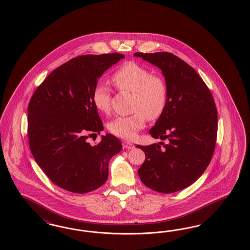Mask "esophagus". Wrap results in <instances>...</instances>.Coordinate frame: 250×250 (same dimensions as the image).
<instances>
[{"label":"esophagus","instance_id":"obj_1","mask_svg":"<svg viewBox=\"0 0 250 250\" xmlns=\"http://www.w3.org/2000/svg\"><path fill=\"white\" fill-rule=\"evenodd\" d=\"M123 147L126 148V149H133V148H135V146H134V144L130 143V142H127V141H124L123 142Z\"/></svg>","mask_w":250,"mask_h":250}]
</instances>
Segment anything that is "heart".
Masks as SVG:
<instances>
[{
    "label": "heart",
    "mask_w": 250,
    "mask_h": 250,
    "mask_svg": "<svg viewBox=\"0 0 250 250\" xmlns=\"http://www.w3.org/2000/svg\"><path fill=\"white\" fill-rule=\"evenodd\" d=\"M112 80L118 91L133 93L131 110L134 114L115 118L109 124L108 128L114 136L132 140L138 131L144 128L146 117L155 121L164 113L168 98L167 86L161 77L153 75L150 69L135 61L124 63L114 71ZM111 93L112 91L105 83L95 84L91 100L99 112H110Z\"/></svg>",
    "instance_id": "1"
}]
</instances>
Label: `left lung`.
I'll return each instance as SVG.
<instances>
[{"label":"left lung","mask_w":250,"mask_h":250,"mask_svg":"<svg viewBox=\"0 0 250 250\" xmlns=\"http://www.w3.org/2000/svg\"><path fill=\"white\" fill-rule=\"evenodd\" d=\"M134 55L161 69L168 91L166 109L149 131L166 143L136 146L146 154L137 172L146 187L172 193L192 184L209 165L217 110L209 88L185 61L168 52Z\"/></svg>","instance_id":"1"}]
</instances>
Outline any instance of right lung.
Masks as SVG:
<instances>
[{
    "instance_id": "obj_1",
    "label": "right lung",
    "mask_w": 250,
    "mask_h": 250,
    "mask_svg": "<svg viewBox=\"0 0 250 250\" xmlns=\"http://www.w3.org/2000/svg\"><path fill=\"white\" fill-rule=\"evenodd\" d=\"M125 56L83 55L56 68L28 104V141L34 159L54 184L74 193L98 189L108 178L109 161L121 151L111 134L91 146L104 129L91 94L106 69Z\"/></svg>"
}]
</instances>
